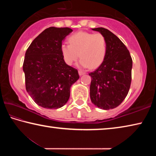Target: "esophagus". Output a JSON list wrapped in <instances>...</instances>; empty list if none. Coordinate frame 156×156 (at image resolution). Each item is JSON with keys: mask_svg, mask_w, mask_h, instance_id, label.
<instances>
[{"mask_svg": "<svg viewBox=\"0 0 156 156\" xmlns=\"http://www.w3.org/2000/svg\"><path fill=\"white\" fill-rule=\"evenodd\" d=\"M78 73H79V75H80V76H83V75H84V74H85V72H82V71H79V72H78Z\"/></svg>", "mask_w": 156, "mask_h": 156, "instance_id": "34e87169", "label": "esophagus"}]
</instances>
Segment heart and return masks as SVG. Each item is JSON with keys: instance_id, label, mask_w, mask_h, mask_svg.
<instances>
[{"instance_id": "1", "label": "heart", "mask_w": 156, "mask_h": 156, "mask_svg": "<svg viewBox=\"0 0 156 156\" xmlns=\"http://www.w3.org/2000/svg\"><path fill=\"white\" fill-rule=\"evenodd\" d=\"M68 41L69 44H62L60 47L63 58L68 65H72L79 56L83 67L97 68L105 60L107 44L102 34L79 31L69 36Z\"/></svg>"}]
</instances>
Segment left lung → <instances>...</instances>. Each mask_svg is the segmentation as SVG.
<instances>
[{
  "label": "left lung",
  "instance_id": "8db88e82",
  "mask_svg": "<svg viewBox=\"0 0 156 156\" xmlns=\"http://www.w3.org/2000/svg\"><path fill=\"white\" fill-rule=\"evenodd\" d=\"M107 41L105 60L91 77L90 98L95 106L102 109H114L127 96L131 82L132 58L126 47L112 31L103 27L94 28Z\"/></svg>",
  "mask_w": 156,
  "mask_h": 156
}]
</instances>
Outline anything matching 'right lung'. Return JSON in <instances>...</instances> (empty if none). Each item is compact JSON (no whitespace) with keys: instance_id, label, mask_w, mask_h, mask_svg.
<instances>
[{"instance_id":"add662e5","label":"right lung","mask_w":156,"mask_h":156,"mask_svg":"<svg viewBox=\"0 0 156 156\" xmlns=\"http://www.w3.org/2000/svg\"><path fill=\"white\" fill-rule=\"evenodd\" d=\"M72 31L69 27L47 28L26 51L23 66L26 90L43 108L64 106L69 98L71 87L79 78L78 70L66 64L60 51L63 40Z\"/></svg>"}]
</instances>
